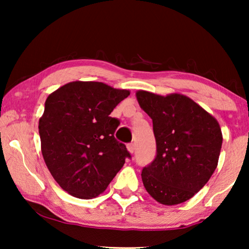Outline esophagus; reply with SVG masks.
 Returning <instances> with one entry per match:
<instances>
[{"mask_svg":"<svg viewBox=\"0 0 249 249\" xmlns=\"http://www.w3.org/2000/svg\"><path fill=\"white\" fill-rule=\"evenodd\" d=\"M127 148H128V151L132 154V153L135 152V144H134V142H130V144H128Z\"/></svg>","mask_w":249,"mask_h":249,"instance_id":"obj_1","label":"esophagus"}]
</instances>
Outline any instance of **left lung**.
<instances>
[{
	"instance_id": "8db88e82",
	"label": "left lung",
	"mask_w": 249,
	"mask_h": 249,
	"mask_svg": "<svg viewBox=\"0 0 249 249\" xmlns=\"http://www.w3.org/2000/svg\"><path fill=\"white\" fill-rule=\"evenodd\" d=\"M136 96L152 119L156 141L155 159L142 171L145 189L164 205L186 202L215 171L222 146L220 125L185 95L139 90Z\"/></svg>"
}]
</instances>
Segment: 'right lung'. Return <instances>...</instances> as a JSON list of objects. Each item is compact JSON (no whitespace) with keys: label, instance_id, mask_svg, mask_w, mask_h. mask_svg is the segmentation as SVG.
I'll use <instances>...</instances> for the list:
<instances>
[{"label":"right lung","instance_id":"obj_1","mask_svg":"<svg viewBox=\"0 0 249 249\" xmlns=\"http://www.w3.org/2000/svg\"><path fill=\"white\" fill-rule=\"evenodd\" d=\"M129 94L103 83L73 81L47 97L38 124L42 154L51 175L70 195L98 196L131 159L114 137L120 121L110 117Z\"/></svg>","mask_w":249,"mask_h":249}]
</instances>
